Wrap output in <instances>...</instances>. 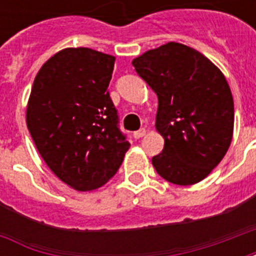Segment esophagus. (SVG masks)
Segmentation results:
<instances>
[{"label": "esophagus", "instance_id": "1", "mask_svg": "<svg viewBox=\"0 0 256 256\" xmlns=\"http://www.w3.org/2000/svg\"><path fill=\"white\" fill-rule=\"evenodd\" d=\"M145 134H146V130H145V128H140V130H137V132H134L133 137L136 140H138L141 138V137H144Z\"/></svg>", "mask_w": 256, "mask_h": 256}]
</instances>
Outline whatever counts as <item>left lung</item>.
<instances>
[{
	"instance_id": "left-lung-1",
	"label": "left lung",
	"mask_w": 256,
	"mask_h": 256,
	"mask_svg": "<svg viewBox=\"0 0 256 256\" xmlns=\"http://www.w3.org/2000/svg\"><path fill=\"white\" fill-rule=\"evenodd\" d=\"M158 96L156 130L164 138L152 164L176 185H193L218 166L233 137L234 106L215 64L192 48L168 42L133 60Z\"/></svg>"
}]
</instances>
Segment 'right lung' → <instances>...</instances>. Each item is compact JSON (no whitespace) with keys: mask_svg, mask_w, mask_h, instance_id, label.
Wrapping results in <instances>:
<instances>
[{"mask_svg":"<svg viewBox=\"0 0 256 256\" xmlns=\"http://www.w3.org/2000/svg\"><path fill=\"white\" fill-rule=\"evenodd\" d=\"M115 58L89 48L58 52L36 74L26 122L48 167L88 192L116 174L128 141L119 128L108 84Z\"/></svg>","mask_w":256,"mask_h":256,"instance_id":"obj_1","label":"right lung"}]
</instances>
